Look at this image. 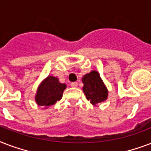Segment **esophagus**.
I'll use <instances>...</instances> for the list:
<instances>
[{
  "mask_svg": "<svg viewBox=\"0 0 151 151\" xmlns=\"http://www.w3.org/2000/svg\"><path fill=\"white\" fill-rule=\"evenodd\" d=\"M77 86H78V84H77V83H76V82H74V83H71V86L72 87H77Z\"/></svg>",
  "mask_w": 151,
  "mask_h": 151,
  "instance_id": "1",
  "label": "esophagus"
}]
</instances>
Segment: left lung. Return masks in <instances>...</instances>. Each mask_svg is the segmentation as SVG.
Returning a JSON list of instances; mask_svg holds the SVG:
<instances>
[{"instance_id":"obj_1","label":"left lung","mask_w":151,"mask_h":151,"mask_svg":"<svg viewBox=\"0 0 151 151\" xmlns=\"http://www.w3.org/2000/svg\"><path fill=\"white\" fill-rule=\"evenodd\" d=\"M82 82L83 83V91L86 99L93 106H96L108 99V89L98 71L92 70L91 72L84 75Z\"/></svg>"}]
</instances>
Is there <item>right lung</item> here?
<instances>
[{
    "label": "right lung",
    "mask_w": 151,
    "mask_h": 151,
    "mask_svg": "<svg viewBox=\"0 0 151 151\" xmlns=\"http://www.w3.org/2000/svg\"><path fill=\"white\" fill-rule=\"evenodd\" d=\"M66 84L60 83L58 78L49 76L38 85L35 94V101L38 106L48 109L61 99Z\"/></svg>",
    "instance_id": "1"
}]
</instances>
